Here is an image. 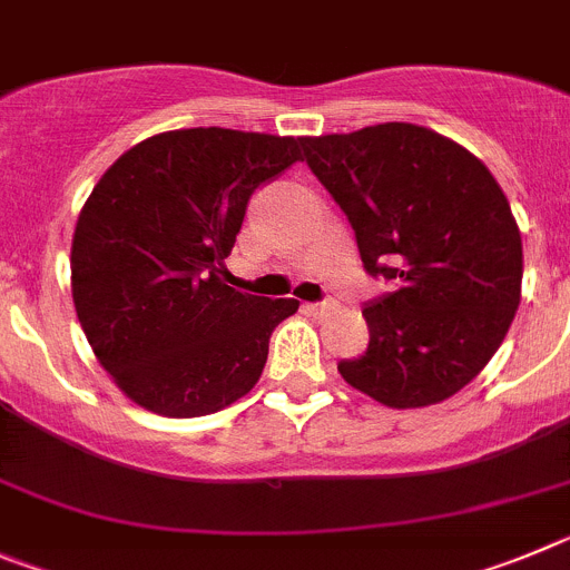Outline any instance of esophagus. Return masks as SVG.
Masks as SVG:
<instances>
[{"label":"esophagus","instance_id":"34e87169","mask_svg":"<svg viewBox=\"0 0 570 570\" xmlns=\"http://www.w3.org/2000/svg\"><path fill=\"white\" fill-rule=\"evenodd\" d=\"M333 307H336V302L322 299V302H311V305H307V311H311V313H331Z\"/></svg>","mask_w":570,"mask_h":570}]
</instances>
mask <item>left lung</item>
<instances>
[{
    "label": "left lung",
    "mask_w": 570,
    "mask_h": 570,
    "mask_svg": "<svg viewBox=\"0 0 570 570\" xmlns=\"http://www.w3.org/2000/svg\"><path fill=\"white\" fill-rule=\"evenodd\" d=\"M305 160L356 232L370 276L399 288L364 305L370 344L338 362L350 387L393 410L463 390L520 305L523 239L469 149L415 124L302 138Z\"/></svg>",
    "instance_id": "left-lung-1"
}]
</instances>
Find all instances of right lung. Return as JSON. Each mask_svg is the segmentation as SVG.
<instances>
[{"label": "right lung", "instance_id": "obj_1", "mask_svg": "<svg viewBox=\"0 0 570 570\" xmlns=\"http://www.w3.org/2000/svg\"><path fill=\"white\" fill-rule=\"evenodd\" d=\"M302 138L197 127L140 140L78 214L72 302L101 367L144 410L197 417L259 381L296 299L223 282L250 195L302 160Z\"/></svg>", "mask_w": 570, "mask_h": 570}]
</instances>
